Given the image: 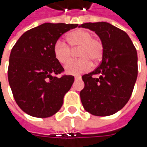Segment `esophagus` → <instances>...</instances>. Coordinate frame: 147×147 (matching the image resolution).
<instances>
[{"label":"esophagus","instance_id":"esophagus-1","mask_svg":"<svg viewBox=\"0 0 147 147\" xmlns=\"http://www.w3.org/2000/svg\"><path fill=\"white\" fill-rule=\"evenodd\" d=\"M75 78V80H78V79H80V78H81V77H80V76H76L75 78Z\"/></svg>","mask_w":147,"mask_h":147}]
</instances>
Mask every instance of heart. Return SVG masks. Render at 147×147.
<instances>
[{
	"mask_svg": "<svg viewBox=\"0 0 147 147\" xmlns=\"http://www.w3.org/2000/svg\"><path fill=\"white\" fill-rule=\"evenodd\" d=\"M66 42L72 49L78 48L77 55L80 58L65 66L66 73L70 75H79L87 72L92 67L91 60L98 62L102 58L103 44L99 39L92 38V32L88 30L78 28L69 32ZM62 40H57L54 44L55 58L62 65L69 63L72 59V50Z\"/></svg>",
	"mask_w": 147,
	"mask_h": 147,
	"instance_id": "obj_1",
	"label": "heart"
}]
</instances>
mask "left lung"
I'll use <instances>...</instances> for the list:
<instances>
[{"label":"left lung","mask_w":147,"mask_h":147,"mask_svg":"<svg viewBox=\"0 0 147 147\" xmlns=\"http://www.w3.org/2000/svg\"><path fill=\"white\" fill-rule=\"evenodd\" d=\"M78 27L95 32L104 47L100 65L82 77L85 83L80 92L83 108L96 116L114 115L133 93L138 78L137 50L125 32L109 23H86Z\"/></svg>","instance_id":"left-lung-1"}]
</instances>
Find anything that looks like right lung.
Listing matches in <instances>:
<instances>
[{
	"label": "right lung",
	"instance_id": "obj_1",
	"mask_svg": "<svg viewBox=\"0 0 147 147\" xmlns=\"http://www.w3.org/2000/svg\"><path fill=\"white\" fill-rule=\"evenodd\" d=\"M78 24H43L25 32L11 50L8 68L9 87L17 105L26 114L48 118L61 108L74 77H55L64 71L55 58V42Z\"/></svg>",
	"mask_w": 147,
	"mask_h": 147
}]
</instances>
